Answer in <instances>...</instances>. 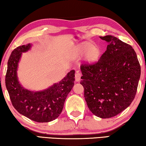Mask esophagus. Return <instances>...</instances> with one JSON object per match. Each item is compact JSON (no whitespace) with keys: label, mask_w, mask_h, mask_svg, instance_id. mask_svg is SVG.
Wrapping results in <instances>:
<instances>
[{"label":"esophagus","mask_w":146,"mask_h":146,"mask_svg":"<svg viewBox=\"0 0 146 146\" xmlns=\"http://www.w3.org/2000/svg\"><path fill=\"white\" fill-rule=\"evenodd\" d=\"M80 77H81V73L77 71L75 73V80L76 82H79L80 80Z\"/></svg>","instance_id":"esophagus-1"}]
</instances>
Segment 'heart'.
Segmentation results:
<instances>
[{
    "label": "heart",
    "instance_id": "1",
    "mask_svg": "<svg viewBox=\"0 0 146 146\" xmlns=\"http://www.w3.org/2000/svg\"><path fill=\"white\" fill-rule=\"evenodd\" d=\"M81 49H89L87 53V60L90 62H94L97 60L99 56V49L95 47H93L91 44H86L83 48H79V53Z\"/></svg>",
    "mask_w": 146,
    "mask_h": 146
}]
</instances>
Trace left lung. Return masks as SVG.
<instances>
[{"label": "left lung", "instance_id": "1", "mask_svg": "<svg viewBox=\"0 0 146 146\" xmlns=\"http://www.w3.org/2000/svg\"><path fill=\"white\" fill-rule=\"evenodd\" d=\"M108 43L98 60L84 62L80 84L89 109L102 118L117 115L134 100L140 66L131 46L112 35L100 36Z\"/></svg>", "mask_w": 146, "mask_h": 146}]
</instances>
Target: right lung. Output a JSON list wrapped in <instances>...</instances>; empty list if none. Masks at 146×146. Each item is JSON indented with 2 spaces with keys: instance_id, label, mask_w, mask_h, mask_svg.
<instances>
[{
  "instance_id": "obj_1",
  "label": "right lung",
  "mask_w": 146,
  "mask_h": 146,
  "mask_svg": "<svg viewBox=\"0 0 146 146\" xmlns=\"http://www.w3.org/2000/svg\"><path fill=\"white\" fill-rule=\"evenodd\" d=\"M30 48V44L20 46L11 52L5 78L6 87L12 105L19 113L35 122H51L63 110L66 97L73 87L75 71H70L61 81L44 91L33 92L25 90L19 82L17 70L22 53Z\"/></svg>"
}]
</instances>
